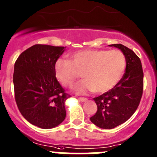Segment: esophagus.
I'll list each match as a JSON object with an SVG mask.
<instances>
[{
  "label": "esophagus",
  "instance_id": "esophagus-1",
  "mask_svg": "<svg viewBox=\"0 0 157 157\" xmlns=\"http://www.w3.org/2000/svg\"><path fill=\"white\" fill-rule=\"evenodd\" d=\"M78 100L80 101H83V102H84V101H87V99L86 98H78Z\"/></svg>",
  "mask_w": 157,
  "mask_h": 157
}]
</instances>
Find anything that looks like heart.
Here are the masks:
<instances>
[{
  "mask_svg": "<svg viewBox=\"0 0 157 157\" xmlns=\"http://www.w3.org/2000/svg\"><path fill=\"white\" fill-rule=\"evenodd\" d=\"M70 59H58L55 73L66 87L73 84L83 72L84 79L73 87L78 94H104L113 89L124 75L126 59L121 51L83 49L70 54Z\"/></svg>",
  "mask_w": 157,
  "mask_h": 157,
  "instance_id": "1",
  "label": "heart"
}]
</instances>
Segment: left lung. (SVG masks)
I'll list each match as a JSON object with an SVG mask.
<instances>
[{
    "label": "left lung",
    "instance_id": "left-lung-1",
    "mask_svg": "<svg viewBox=\"0 0 157 157\" xmlns=\"http://www.w3.org/2000/svg\"><path fill=\"white\" fill-rule=\"evenodd\" d=\"M109 46L123 52L126 59V70L113 89L94 98L98 109L90 120L103 129H112L128 121L138 108L143 91L140 59L133 51L121 44Z\"/></svg>",
    "mask_w": 157,
    "mask_h": 157
}]
</instances>
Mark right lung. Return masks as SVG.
Instances as JSON below:
<instances>
[{"label": "right lung", "mask_w": 157, "mask_h": 157, "mask_svg": "<svg viewBox=\"0 0 157 157\" xmlns=\"http://www.w3.org/2000/svg\"><path fill=\"white\" fill-rule=\"evenodd\" d=\"M66 47L35 44L23 52L14 66L17 106L28 122L43 129L57 127L66 118L65 93L55 73L56 61Z\"/></svg>", "instance_id": "right-lung-1"}]
</instances>
